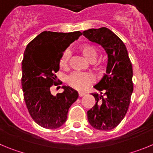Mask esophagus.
<instances>
[{
	"label": "esophagus",
	"instance_id": "1",
	"mask_svg": "<svg viewBox=\"0 0 153 153\" xmlns=\"http://www.w3.org/2000/svg\"><path fill=\"white\" fill-rule=\"evenodd\" d=\"M78 94H79V97H83V96H84L86 93H83V92H79V93H78Z\"/></svg>",
	"mask_w": 153,
	"mask_h": 153
}]
</instances>
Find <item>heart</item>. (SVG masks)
<instances>
[{
    "label": "heart",
    "mask_w": 153,
    "mask_h": 153,
    "mask_svg": "<svg viewBox=\"0 0 153 153\" xmlns=\"http://www.w3.org/2000/svg\"><path fill=\"white\" fill-rule=\"evenodd\" d=\"M79 51L88 61L91 62L92 64L96 68L100 67V60H96L98 51L93 45L90 44H81L79 47ZM69 53H63L60 61V68L65 69L68 66ZM93 81V78L90 74H84V73H74L67 78V83L73 88L78 90H84L86 86H89Z\"/></svg>",
    "instance_id": "obj_1"
}]
</instances>
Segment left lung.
<instances>
[{
	"mask_svg": "<svg viewBox=\"0 0 153 153\" xmlns=\"http://www.w3.org/2000/svg\"><path fill=\"white\" fill-rule=\"evenodd\" d=\"M83 36L102 47L108 56L106 74L93 86L96 104L87 111L90 125L99 130H111L123 120L133 91L132 67L123 42L106 27L89 29Z\"/></svg>",
	"mask_w": 153,
	"mask_h": 153,
	"instance_id": "obj_1",
	"label": "left lung"
}]
</instances>
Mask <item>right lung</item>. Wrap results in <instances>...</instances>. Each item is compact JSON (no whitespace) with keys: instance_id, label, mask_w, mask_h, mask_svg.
Masks as SVG:
<instances>
[{"instance_id":"add662e5","label":"right lung","mask_w":153,"mask_h":153,"mask_svg":"<svg viewBox=\"0 0 153 153\" xmlns=\"http://www.w3.org/2000/svg\"><path fill=\"white\" fill-rule=\"evenodd\" d=\"M82 35L80 31L57 33L44 31L30 41L22 61L24 98L30 117L46 129H57L67 119L69 108L78 98V93L63 86V92L53 96L51 86L56 85L63 53Z\"/></svg>"}]
</instances>
